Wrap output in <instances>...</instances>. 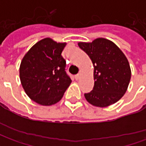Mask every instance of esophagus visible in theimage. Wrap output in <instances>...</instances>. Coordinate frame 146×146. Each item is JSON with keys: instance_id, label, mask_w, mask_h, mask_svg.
Masks as SVG:
<instances>
[{"instance_id": "obj_1", "label": "esophagus", "mask_w": 146, "mask_h": 146, "mask_svg": "<svg viewBox=\"0 0 146 146\" xmlns=\"http://www.w3.org/2000/svg\"><path fill=\"white\" fill-rule=\"evenodd\" d=\"M81 78V74L80 73V74H78V75H76V80H79Z\"/></svg>"}]
</instances>
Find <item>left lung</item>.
<instances>
[{
  "label": "left lung",
  "instance_id": "left-lung-1",
  "mask_svg": "<svg viewBox=\"0 0 146 146\" xmlns=\"http://www.w3.org/2000/svg\"><path fill=\"white\" fill-rule=\"evenodd\" d=\"M78 45L93 64L94 87L84 94L88 102L102 108L117 102L127 92L132 75L125 54L115 43L105 38L79 42Z\"/></svg>",
  "mask_w": 146,
  "mask_h": 146
}]
</instances>
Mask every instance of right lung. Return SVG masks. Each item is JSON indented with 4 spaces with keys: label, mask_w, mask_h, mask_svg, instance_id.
Here are the masks:
<instances>
[{
    "label": "right lung",
    "mask_w": 146,
    "mask_h": 146,
    "mask_svg": "<svg viewBox=\"0 0 146 146\" xmlns=\"http://www.w3.org/2000/svg\"><path fill=\"white\" fill-rule=\"evenodd\" d=\"M66 43L44 38L36 43L21 61L22 86L32 101L41 106H52L62 98L71 80L65 71L62 52Z\"/></svg>",
    "instance_id": "right-lung-1"
}]
</instances>
